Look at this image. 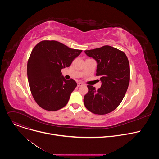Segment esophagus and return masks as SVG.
<instances>
[{
    "label": "esophagus",
    "instance_id": "1",
    "mask_svg": "<svg viewBox=\"0 0 159 159\" xmlns=\"http://www.w3.org/2000/svg\"><path fill=\"white\" fill-rule=\"evenodd\" d=\"M82 85H83V84H82V83H80V82L77 83V86H78V87H80V86H82Z\"/></svg>",
    "mask_w": 159,
    "mask_h": 159
}]
</instances>
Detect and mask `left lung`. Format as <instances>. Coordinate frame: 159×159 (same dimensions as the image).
Wrapping results in <instances>:
<instances>
[{
  "label": "left lung",
  "mask_w": 159,
  "mask_h": 159,
  "mask_svg": "<svg viewBox=\"0 0 159 159\" xmlns=\"http://www.w3.org/2000/svg\"><path fill=\"white\" fill-rule=\"evenodd\" d=\"M84 52L97 61L96 75L102 82L98 90L87 85L84 105L94 114H107L120 105L128 89L130 74L128 59L123 52L108 45Z\"/></svg>",
  "instance_id": "obj_1"
}]
</instances>
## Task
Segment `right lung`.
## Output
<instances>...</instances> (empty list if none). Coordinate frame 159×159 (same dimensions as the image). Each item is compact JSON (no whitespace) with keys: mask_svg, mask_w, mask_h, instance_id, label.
I'll return each mask as SVG.
<instances>
[{"mask_svg":"<svg viewBox=\"0 0 159 159\" xmlns=\"http://www.w3.org/2000/svg\"><path fill=\"white\" fill-rule=\"evenodd\" d=\"M54 40L38 43L30 56L28 79L33 97L43 109L55 111L66 106L76 82L66 80L61 72L82 52Z\"/></svg>","mask_w":159,"mask_h":159,"instance_id":"obj_1","label":"right lung"}]
</instances>
